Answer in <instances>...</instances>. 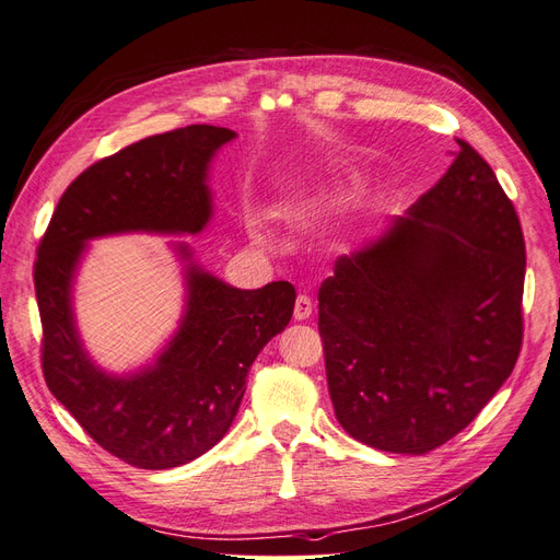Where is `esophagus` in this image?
<instances>
[{"label":"esophagus","mask_w":560,"mask_h":560,"mask_svg":"<svg viewBox=\"0 0 560 560\" xmlns=\"http://www.w3.org/2000/svg\"><path fill=\"white\" fill-rule=\"evenodd\" d=\"M313 315V299L308 294H299L294 303V319H308Z\"/></svg>","instance_id":"esophagus-1"}]
</instances>
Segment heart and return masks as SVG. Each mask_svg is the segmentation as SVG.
Listing matches in <instances>:
<instances>
[{
    "label": "heart",
    "instance_id": "heart-1",
    "mask_svg": "<svg viewBox=\"0 0 560 560\" xmlns=\"http://www.w3.org/2000/svg\"><path fill=\"white\" fill-rule=\"evenodd\" d=\"M257 235H259V238H261V241H268V235H266L264 231H257Z\"/></svg>",
    "mask_w": 560,
    "mask_h": 560
}]
</instances>
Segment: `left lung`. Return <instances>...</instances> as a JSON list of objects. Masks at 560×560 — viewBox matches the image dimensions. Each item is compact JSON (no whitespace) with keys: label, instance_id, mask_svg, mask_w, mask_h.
<instances>
[{"label":"left lung","instance_id":"8db88e82","mask_svg":"<svg viewBox=\"0 0 560 560\" xmlns=\"http://www.w3.org/2000/svg\"><path fill=\"white\" fill-rule=\"evenodd\" d=\"M457 144L446 175L376 243L338 259L317 292L336 418L378 451L446 444L521 352L518 214L479 151Z\"/></svg>","mask_w":560,"mask_h":560}]
</instances>
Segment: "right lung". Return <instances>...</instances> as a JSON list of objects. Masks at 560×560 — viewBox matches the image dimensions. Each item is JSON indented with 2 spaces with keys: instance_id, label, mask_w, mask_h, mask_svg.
<instances>
[{
  "instance_id": "obj_1",
  "label": "right lung",
  "mask_w": 560,
  "mask_h": 560,
  "mask_svg": "<svg viewBox=\"0 0 560 560\" xmlns=\"http://www.w3.org/2000/svg\"><path fill=\"white\" fill-rule=\"evenodd\" d=\"M233 138L229 128L186 126L93 163L67 186L37 249L46 385L97 446L132 467L186 465L226 434L252 362L292 319L294 284L235 290L189 264L179 331L154 366L118 378L83 352L72 317L74 270L97 235L202 231L212 214L208 163ZM179 252L191 257L184 245Z\"/></svg>"
}]
</instances>
